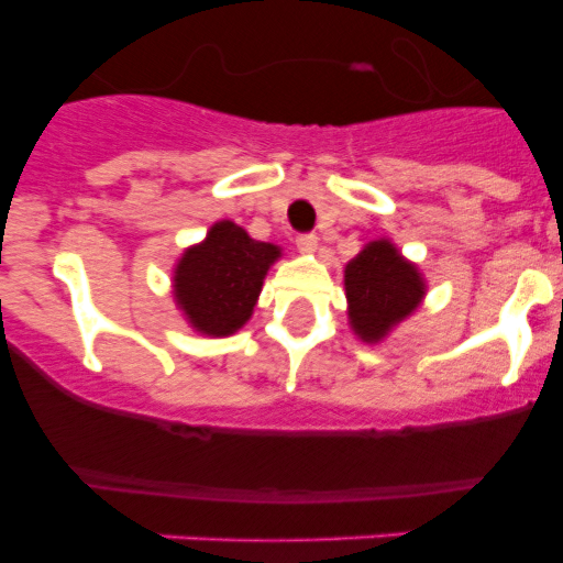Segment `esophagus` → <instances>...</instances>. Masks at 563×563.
Returning a JSON list of instances; mask_svg holds the SVG:
<instances>
[{
  "label": "esophagus",
  "instance_id": "obj_1",
  "mask_svg": "<svg viewBox=\"0 0 563 563\" xmlns=\"http://www.w3.org/2000/svg\"><path fill=\"white\" fill-rule=\"evenodd\" d=\"M297 250L306 252V255H311V252L319 250V239L313 233H302L297 239Z\"/></svg>",
  "mask_w": 563,
  "mask_h": 563
}]
</instances>
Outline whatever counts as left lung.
<instances>
[{
    "instance_id": "obj_1",
    "label": "left lung",
    "mask_w": 563,
    "mask_h": 563,
    "mask_svg": "<svg viewBox=\"0 0 563 563\" xmlns=\"http://www.w3.org/2000/svg\"><path fill=\"white\" fill-rule=\"evenodd\" d=\"M350 324L366 344L380 341L394 324L411 317L424 297V280L391 241L366 244L344 269Z\"/></svg>"
}]
</instances>
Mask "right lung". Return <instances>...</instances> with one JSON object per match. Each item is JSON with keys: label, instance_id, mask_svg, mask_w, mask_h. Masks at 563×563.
Instances as JSON below:
<instances>
[{"label": "right lung", "instance_id": "obj_1", "mask_svg": "<svg viewBox=\"0 0 563 563\" xmlns=\"http://www.w3.org/2000/svg\"><path fill=\"white\" fill-rule=\"evenodd\" d=\"M280 246L250 239L235 222H217L202 244L188 246L175 266V302L194 330L230 335L252 317L257 294Z\"/></svg>", "mask_w": 563, "mask_h": 563}]
</instances>
